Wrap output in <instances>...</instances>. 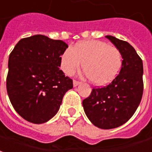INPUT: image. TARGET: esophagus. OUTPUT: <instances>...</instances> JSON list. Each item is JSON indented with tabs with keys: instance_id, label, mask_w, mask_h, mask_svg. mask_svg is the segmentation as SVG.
Returning a JSON list of instances; mask_svg holds the SVG:
<instances>
[{
	"instance_id": "obj_1",
	"label": "esophagus",
	"mask_w": 152,
	"mask_h": 152,
	"mask_svg": "<svg viewBox=\"0 0 152 152\" xmlns=\"http://www.w3.org/2000/svg\"><path fill=\"white\" fill-rule=\"evenodd\" d=\"M73 83H74V87H76V86H78V85L80 84V83H81V82L77 81V80H74V81H73Z\"/></svg>"
}]
</instances>
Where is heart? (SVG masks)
Masks as SVG:
<instances>
[{
	"mask_svg": "<svg viewBox=\"0 0 152 152\" xmlns=\"http://www.w3.org/2000/svg\"><path fill=\"white\" fill-rule=\"evenodd\" d=\"M83 63V69L96 85L112 81L122 65V54L116 47L98 40L84 41L68 48L61 58V69L72 75Z\"/></svg>",
	"mask_w": 152,
	"mask_h": 152,
	"instance_id": "b5f03b06",
	"label": "heart"
}]
</instances>
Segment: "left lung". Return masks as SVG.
<instances>
[{
    "label": "left lung",
    "mask_w": 152,
    "mask_h": 152,
    "mask_svg": "<svg viewBox=\"0 0 152 152\" xmlns=\"http://www.w3.org/2000/svg\"><path fill=\"white\" fill-rule=\"evenodd\" d=\"M122 54V67L110 84L92 88L83 101L89 120L102 129H110L125 124L138 107L143 93L142 61L129 42L106 36Z\"/></svg>",
    "instance_id": "left-lung-1"
}]
</instances>
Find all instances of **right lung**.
Segmentation results:
<instances>
[{"label": "right lung", "mask_w": 152, "mask_h": 152, "mask_svg": "<svg viewBox=\"0 0 152 152\" xmlns=\"http://www.w3.org/2000/svg\"><path fill=\"white\" fill-rule=\"evenodd\" d=\"M68 45L61 40L34 35L19 41L10 54L6 90L15 111L33 124L56 115L73 80L60 69Z\"/></svg>", "instance_id": "1"}]
</instances>
